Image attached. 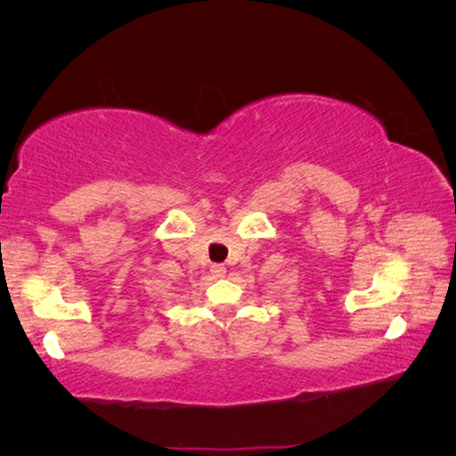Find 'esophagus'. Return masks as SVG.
Instances as JSON below:
<instances>
[{
    "instance_id": "34e87169",
    "label": "esophagus",
    "mask_w": 456,
    "mask_h": 456,
    "mask_svg": "<svg viewBox=\"0 0 456 456\" xmlns=\"http://www.w3.org/2000/svg\"><path fill=\"white\" fill-rule=\"evenodd\" d=\"M225 272H227L225 265H219V264L211 265V273H213L215 277H223V275H225Z\"/></svg>"
}]
</instances>
